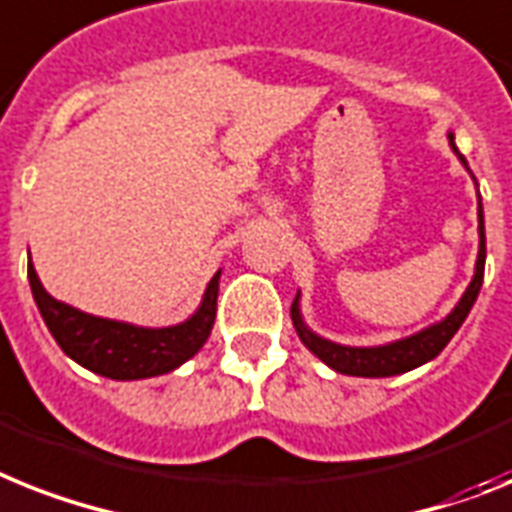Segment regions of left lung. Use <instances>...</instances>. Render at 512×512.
I'll list each match as a JSON object with an SVG mask.
<instances>
[{"label":"left lung","mask_w":512,"mask_h":512,"mask_svg":"<svg viewBox=\"0 0 512 512\" xmlns=\"http://www.w3.org/2000/svg\"><path fill=\"white\" fill-rule=\"evenodd\" d=\"M450 146H453L455 154L460 156V162L466 164L463 154L455 149V138L450 135ZM479 259H476V274L471 285H468L466 295L460 298V303L455 306V311L447 316L445 322L434 324V327L424 329L413 337H405V340L390 342V345H382V348H345V345H337V342L322 340L316 337L314 332H308L301 322V314H298V303H293L290 314H293V324L301 335L303 345H306L314 356L322 358L327 366H332L340 374H350V377H395V374H403V371H411L421 363L437 358L445 345L453 340V335L460 329V324L466 322L468 311L476 303V295L481 290V282H484V259H487V238H484V214H481L479 206Z\"/></svg>","instance_id":"1"}]
</instances>
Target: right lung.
Here are the masks:
<instances>
[{"label": "right lung", "instance_id": "obj_1", "mask_svg": "<svg viewBox=\"0 0 512 512\" xmlns=\"http://www.w3.org/2000/svg\"><path fill=\"white\" fill-rule=\"evenodd\" d=\"M28 280L38 311L59 348L88 371L109 379H146L177 369L201 350L217 316L219 274H214V280L206 287L198 314L185 324L167 329L109 322L54 301L38 280L33 264H28Z\"/></svg>", "mask_w": 512, "mask_h": 512}]
</instances>
